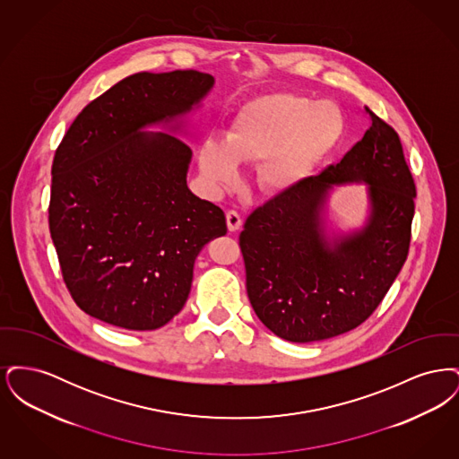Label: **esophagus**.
I'll return each mask as SVG.
<instances>
[{
	"instance_id": "34e87169",
	"label": "esophagus",
	"mask_w": 459,
	"mask_h": 459,
	"mask_svg": "<svg viewBox=\"0 0 459 459\" xmlns=\"http://www.w3.org/2000/svg\"><path fill=\"white\" fill-rule=\"evenodd\" d=\"M240 225H242V219H240L239 213L234 212V210L227 212V227H229V230L236 232V230H239Z\"/></svg>"
}]
</instances>
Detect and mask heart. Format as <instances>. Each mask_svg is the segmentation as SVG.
Listing matches in <instances>:
<instances>
[{
  "label": "heart",
  "instance_id": "heart-1",
  "mask_svg": "<svg viewBox=\"0 0 459 459\" xmlns=\"http://www.w3.org/2000/svg\"><path fill=\"white\" fill-rule=\"evenodd\" d=\"M330 108L338 118L335 133ZM339 132L341 117L330 103H313L290 92L270 94L240 111L223 143L208 139L201 144L199 170L206 184L219 191L236 184L239 163H258L256 180L262 191L282 196L311 174Z\"/></svg>",
  "mask_w": 459,
  "mask_h": 459
}]
</instances>
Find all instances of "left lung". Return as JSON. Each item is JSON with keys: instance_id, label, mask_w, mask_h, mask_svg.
I'll use <instances>...</instances> for the list:
<instances>
[{"instance_id": "left-lung-1", "label": "left lung", "mask_w": 459, "mask_h": 459, "mask_svg": "<svg viewBox=\"0 0 459 459\" xmlns=\"http://www.w3.org/2000/svg\"><path fill=\"white\" fill-rule=\"evenodd\" d=\"M365 111L370 129L337 165L256 208L240 232L247 298L285 341L315 342L361 325L406 262L415 182L397 132ZM348 183L368 186L369 215L359 230L330 238L327 196Z\"/></svg>"}]
</instances>
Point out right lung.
<instances>
[{
	"instance_id": "add662e5",
	"label": "right lung",
	"mask_w": 459,
	"mask_h": 459,
	"mask_svg": "<svg viewBox=\"0 0 459 459\" xmlns=\"http://www.w3.org/2000/svg\"><path fill=\"white\" fill-rule=\"evenodd\" d=\"M215 79L141 72L82 109L51 169L49 232L66 289L89 316L156 330L184 307L201 249L225 215L187 187L191 148L175 134ZM161 125L171 131L146 133Z\"/></svg>"
}]
</instances>
